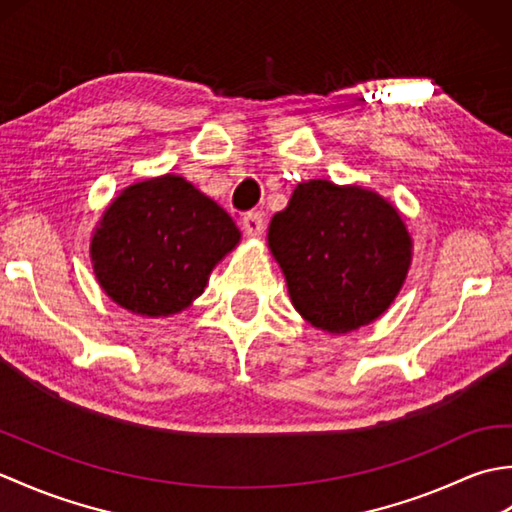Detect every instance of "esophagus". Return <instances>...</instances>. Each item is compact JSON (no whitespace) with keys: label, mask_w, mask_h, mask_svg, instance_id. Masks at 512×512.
<instances>
[{"label":"esophagus","mask_w":512,"mask_h":512,"mask_svg":"<svg viewBox=\"0 0 512 512\" xmlns=\"http://www.w3.org/2000/svg\"><path fill=\"white\" fill-rule=\"evenodd\" d=\"M242 226H244V233L248 237H262L264 228H266L264 215L262 213H248V215H244Z\"/></svg>","instance_id":"obj_1"}]
</instances>
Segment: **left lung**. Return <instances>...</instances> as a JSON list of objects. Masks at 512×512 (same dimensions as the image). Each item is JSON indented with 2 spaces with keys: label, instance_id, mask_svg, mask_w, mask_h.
Listing matches in <instances>:
<instances>
[{
  "label": "left lung",
  "instance_id": "8db88e82",
  "mask_svg": "<svg viewBox=\"0 0 512 512\" xmlns=\"http://www.w3.org/2000/svg\"><path fill=\"white\" fill-rule=\"evenodd\" d=\"M292 306L317 330L347 334L383 314L405 284L411 237L396 206L363 187L297 184L268 226Z\"/></svg>",
  "mask_w": 512,
  "mask_h": 512
}]
</instances>
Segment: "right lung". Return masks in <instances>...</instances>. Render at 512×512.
Returning a JSON list of instances; mask_svg holds the SVG:
<instances>
[{
    "label": "right lung",
    "instance_id": "obj_1",
    "mask_svg": "<svg viewBox=\"0 0 512 512\" xmlns=\"http://www.w3.org/2000/svg\"><path fill=\"white\" fill-rule=\"evenodd\" d=\"M239 228L220 204L180 176L127 187L96 226V281L140 317H171L200 297L211 270L237 246Z\"/></svg>",
    "mask_w": 512,
    "mask_h": 512
}]
</instances>
